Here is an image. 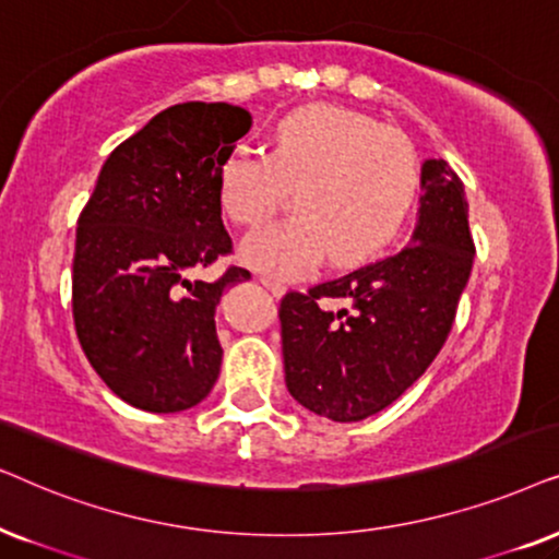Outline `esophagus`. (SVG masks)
<instances>
[{"label":"esophagus","instance_id":"obj_1","mask_svg":"<svg viewBox=\"0 0 559 559\" xmlns=\"http://www.w3.org/2000/svg\"><path fill=\"white\" fill-rule=\"evenodd\" d=\"M260 284H263L265 288H267V292H271L273 296H281V294H284L286 292V286L284 284H281V281L278 278H273V275H260Z\"/></svg>","mask_w":559,"mask_h":559}]
</instances>
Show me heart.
<instances>
[{
  "mask_svg": "<svg viewBox=\"0 0 559 559\" xmlns=\"http://www.w3.org/2000/svg\"><path fill=\"white\" fill-rule=\"evenodd\" d=\"M419 186L421 158L406 132L334 104L288 111L267 155L229 151L217 168L219 206L235 225H265L294 191L299 214L242 245L250 265L281 278L326 255L334 265L376 258L401 233Z\"/></svg>",
  "mask_w": 559,
  "mask_h": 559,
  "instance_id": "1",
  "label": "heart"
}]
</instances>
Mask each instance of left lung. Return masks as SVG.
<instances>
[{
  "mask_svg": "<svg viewBox=\"0 0 559 559\" xmlns=\"http://www.w3.org/2000/svg\"><path fill=\"white\" fill-rule=\"evenodd\" d=\"M421 191L408 248L281 299L286 385L309 412L332 421L383 412L448 340L475 258L465 186L431 158ZM332 300L348 307L332 312Z\"/></svg>",
  "mask_w": 559,
  "mask_h": 559,
  "instance_id": "1",
  "label": "left lung"
}]
</instances>
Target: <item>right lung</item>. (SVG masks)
<instances>
[{"label": "right lung", "instance_id": "add662e5", "mask_svg": "<svg viewBox=\"0 0 559 559\" xmlns=\"http://www.w3.org/2000/svg\"><path fill=\"white\" fill-rule=\"evenodd\" d=\"M250 124L248 111L225 102L163 109L109 153L79 214V342L102 381L143 412H183L217 383L214 309L250 271L229 265L214 284L193 273L233 252L217 168Z\"/></svg>", "mask_w": 559, "mask_h": 559}]
</instances>
